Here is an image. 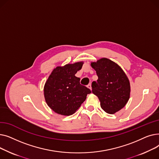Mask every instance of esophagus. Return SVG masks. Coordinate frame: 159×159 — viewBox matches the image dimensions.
Instances as JSON below:
<instances>
[{
	"instance_id": "1",
	"label": "esophagus",
	"mask_w": 159,
	"mask_h": 159,
	"mask_svg": "<svg viewBox=\"0 0 159 159\" xmlns=\"http://www.w3.org/2000/svg\"><path fill=\"white\" fill-rule=\"evenodd\" d=\"M87 86H88V88H89V89H91V83H89V84Z\"/></svg>"
}]
</instances>
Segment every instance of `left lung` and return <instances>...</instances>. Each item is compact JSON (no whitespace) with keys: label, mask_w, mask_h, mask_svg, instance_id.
I'll list each match as a JSON object with an SVG mask.
<instances>
[{"label":"left lung","mask_w":159,"mask_h":159,"mask_svg":"<svg viewBox=\"0 0 159 159\" xmlns=\"http://www.w3.org/2000/svg\"><path fill=\"white\" fill-rule=\"evenodd\" d=\"M91 66L98 76L97 81L92 82V92L98 97L102 110L109 114L119 111L129 98L126 75L118 64L106 58L91 62Z\"/></svg>","instance_id":"left-lung-1"}]
</instances>
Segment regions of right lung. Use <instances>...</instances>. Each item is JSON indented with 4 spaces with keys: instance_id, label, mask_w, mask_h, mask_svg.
Segmentation results:
<instances>
[{
    "instance_id": "add662e5",
    "label": "right lung",
    "mask_w": 159,
    "mask_h": 159,
    "mask_svg": "<svg viewBox=\"0 0 159 159\" xmlns=\"http://www.w3.org/2000/svg\"><path fill=\"white\" fill-rule=\"evenodd\" d=\"M83 62L68 64L57 67L48 79L44 88L46 102L55 113L70 115L85 101L91 91L81 85L80 78L75 76Z\"/></svg>"
}]
</instances>
